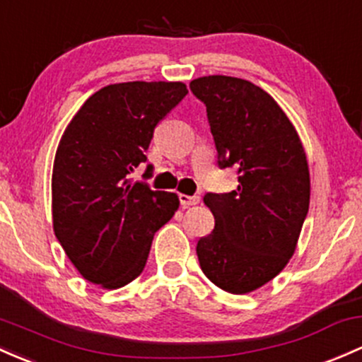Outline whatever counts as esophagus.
I'll list each match as a JSON object with an SVG mask.
<instances>
[{
    "label": "esophagus",
    "mask_w": 362,
    "mask_h": 362,
    "mask_svg": "<svg viewBox=\"0 0 362 362\" xmlns=\"http://www.w3.org/2000/svg\"><path fill=\"white\" fill-rule=\"evenodd\" d=\"M178 199H180L182 208H190V206L199 204L201 197L199 196H187V194H180V196H178Z\"/></svg>",
    "instance_id": "1"
}]
</instances>
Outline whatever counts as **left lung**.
<instances>
[{
    "instance_id": "obj_1",
    "label": "left lung",
    "mask_w": 362,
    "mask_h": 362,
    "mask_svg": "<svg viewBox=\"0 0 362 362\" xmlns=\"http://www.w3.org/2000/svg\"><path fill=\"white\" fill-rule=\"evenodd\" d=\"M206 105L218 166L237 168L235 190L208 192L214 228L197 242L202 273L230 293L273 280L296 251L309 209V168L296 129L252 82L209 75L190 82Z\"/></svg>"
}]
</instances>
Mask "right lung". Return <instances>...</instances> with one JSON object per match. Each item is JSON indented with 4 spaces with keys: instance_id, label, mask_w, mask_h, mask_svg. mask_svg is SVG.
<instances>
[{
    "instance_id": "obj_1",
    "label": "right lung",
    "mask_w": 362,
    "mask_h": 362,
    "mask_svg": "<svg viewBox=\"0 0 362 362\" xmlns=\"http://www.w3.org/2000/svg\"><path fill=\"white\" fill-rule=\"evenodd\" d=\"M187 94L182 82H123L99 89L63 132L54 156L53 228L86 280L120 288L141 275L177 194L134 182L154 129ZM153 165L146 166V175Z\"/></svg>"
}]
</instances>
